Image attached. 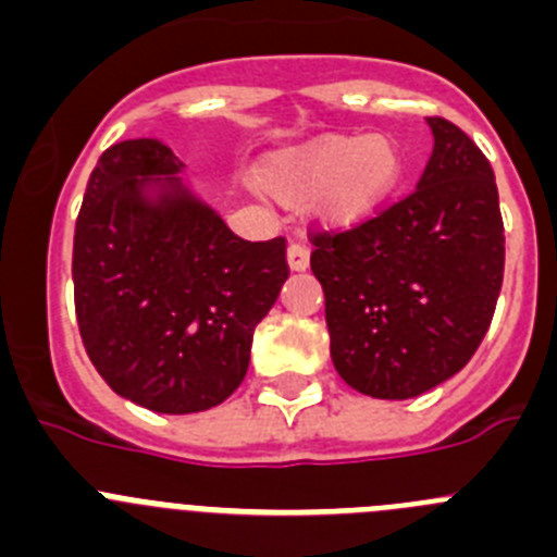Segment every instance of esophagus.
I'll use <instances>...</instances> for the list:
<instances>
[{
    "label": "esophagus",
    "mask_w": 557,
    "mask_h": 557,
    "mask_svg": "<svg viewBox=\"0 0 557 557\" xmlns=\"http://www.w3.org/2000/svg\"><path fill=\"white\" fill-rule=\"evenodd\" d=\"M310 263V252L305 244H290L288 247V267L290 272H305Z\"/></svg>",
    "instance_id": "34e87169"
}]
</instances>
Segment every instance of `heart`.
<instances>
[{
	"instance_id": "1",
	"label": "heart",
	"mask_w": 557,
	"mask_h": 557,
	"mask_svg": "<svg viewBox=\"0 0 557 557\" xmlns=\"http://www.w3.org/2000/svg\"><path fill=\"white\" fill-rule=\"evenodd\" d=\"M403 174V152L385 135H324L263 160L258 183L283 199L319 194V213L330 224L372 216Z\"/></svg>"
}]
</instances>
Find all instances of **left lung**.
<instances>
[{
    "label": "left lung",
    "mask_w": 557,
    "mask_h": 557,
    "mask_svg": "<svg viewBox=\"0 0 557 557\" xmlns=\"http://www.w3.org/2000/svg\"><path fill=\"white\" fill-rule=\"evenodd\" d=\"M416 191L347 230H310L335 372L374 399H410L458 374L494 319L505 227L494 169L460 127L430 116Z\"/></svg>",
    "instance_id": "8db88e82"
}]
</instances>
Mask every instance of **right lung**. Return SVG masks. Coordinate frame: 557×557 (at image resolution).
Listing matches in <instances>:
<instances>
[{"mask_svg": "<svg viewBox=\"0 0 557 557\" xmlns=\"http://www.w3.org/2000/svg\"><path fill=\"white\" fill-rule=\"evenodd\" d=\"M152 138L113 144L91 172L74 227V310L83 347L119 397L158 413H199L249 369L260 319L288 280L285 238L244 242L174 177ZM147 182H166L158 206Z\"/></svg>", "mask_w": 557, "mask_h": 557, "instance_id": "add662e5", "label": "right lung"}]
</instances>
